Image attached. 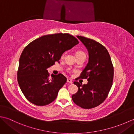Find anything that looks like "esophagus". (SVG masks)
Here are the masks:
<instances>
[{"label": "esophagus", "mask_w": 134, "mask_h": 134, "mask_svg": "<svg viewBox=\"0 0 134 134\" xmlns=\"http://www.w3.org/2000/svg\"><path fill=\"white\" fill-rule=\"evenodd\" d=\"M67 82H68V83H72V80L70 78H68L67 79Z\"/></svg>", "instance_id": "34e87169"}]
</instances>
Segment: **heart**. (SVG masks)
Segmentation results:
<instances>
[{
  "instance_id": "b5f03b06",
  "label": "heart",
  "mask_w": 134,
  "mask_h": 134,
  "mask_svg": "<svg viewBox=\"0 0 134 134\" xmlns=\"http://www.w3.org/2000/svg\"><path fill=\"white\" fill-rule=\"evenodd\" d=\"M78 54H84V53L82 52H76V55H78ZM64 55V54H63L62 57H63Z\"/></svg>"
}]
</instances>
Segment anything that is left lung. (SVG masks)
Returning a JSON list of instances; mask_svg holds the SVG:
<instances>
[{"instance_id": "1", "label": "left lung", "mask_w": 134, "mask_h": 134, "mask_svg": "<svg viewBox=\"0 0 134 134\" xmlns=\"http://www.w3.org/2000/svg\"><path fill=\"white\" fill-rule=\"evenodd\" d=\"M89 53V61L79 78L87 79L86 85L75 81L78 90L72 96L75 104L84 109L100 105L108 95L112 86L114 70L109 52L105 47L92 39L77 36Z\"/></svg>"}]
</instances>
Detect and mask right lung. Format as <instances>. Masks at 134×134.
Returning <instances> with one entry per match:
<instances>
[{"label":"right lung","mask_w":134,"mask_h":134,"mask_svg":"<svg viewBox=\"0 0 134 134\" xmlns=\"http://www.w3.org/2000/svg\"><path fill=\"white\" fill-rule=\"evenodd\" d=\"M78 43L69 33H58L40 37L24 48L19 58L17 79L28 101L44 106L55 100L67 78L62 74L50 77L47 69Z\"/></svg>","instance_id":"1"}]
</instances>
